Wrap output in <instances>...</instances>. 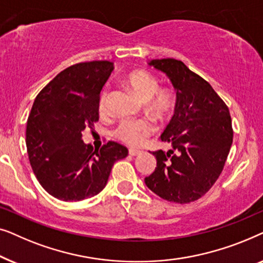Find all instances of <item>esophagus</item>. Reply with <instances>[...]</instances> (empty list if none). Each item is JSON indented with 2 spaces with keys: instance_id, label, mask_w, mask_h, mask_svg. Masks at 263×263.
I'll list each match as a JSON object with an SVG mask.
<instances>
[{
  "instance_id": "esophagus-1",
  "label": "esophagus",
  "mask_w": 263,
  "mask_h": 263,
  "mask_svg": "<svg viewBox=\"0 0 263 263\" xmlns=\"http://www.w3.org/2000/svg\"><path fill=\"white\" fill-rule=\"evenodd\" d=\"M141 153H142V151H140V149H135V148L129 149V156H132V157L139 156V154H141Z\"/></svg>"
}]
</instances>
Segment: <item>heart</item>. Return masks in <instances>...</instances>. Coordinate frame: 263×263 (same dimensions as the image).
Segmentation results:
<instances>
[{
  "label": "heart",
  "mask_w": 263,
  "mask_h": 263,
  "mask_svg": "<svg viewBox=\"0 0 263 263\" xmlns=\"http://www.w3.org/2000/svg\"><path fill=\"white\" fill-rule=\"evenodd\" d=\"M125 82L140 99L149 103L151 110L157 117L165 118L170 114L175 104L174 95L170 89L159 88V82L152 74L145 70L133 71L125 77ZM109 96V87H104L98 100L100 114L106 112ZM154 132L156 125L148 120H123L115 128L114 135L127 145L140 146Z\"/></svg>",
  "instance_id": "1"
}]
</instances>
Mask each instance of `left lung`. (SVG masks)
I'll return each instance as SVG.
<instances>
[{
  "instance_id": "8db88e82",
  "label": "left lung",
  "mask_w": 263,
  "mask_h": 263,
  "mask_svg": "<svg viewBox=\"0 0 263 263\" xmlns=\"http://www.w3.org/2000/svg\"><path fill=\"white\" fill-rule=\"evenodd\" d=\"M149 64L170 78L176 88L175 115L161 134L168 152L156 151L157 167L145 183L161 199L193 202L212 188L228 159L233 140L229 107L212 86L182 61L153 60Z\"/></svg>"
}]
</instances>
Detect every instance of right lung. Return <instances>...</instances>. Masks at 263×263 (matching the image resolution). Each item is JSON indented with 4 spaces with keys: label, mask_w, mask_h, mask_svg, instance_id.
<instances>
[{
    "label": "right lung",
    "mask_w": 263,
    "mask_h": 263,
    "mask_svg": "<svg viewBox=\"0 0 263 263\" xmlns=\"http://www.w3.org/2000/svg\"><path fill=\"white\" fill-rule=\"evenodd\" d=\"M110 61L73 64L35 97L26 125L30 164L41 185L56 199L80 201L105 188L111 168L128 156L127 147L109 141L93 149L82 132L99 121L98 100L114 69Z\"/></svg>",
    "instance_id": "add662e5"
}]
</instances>
